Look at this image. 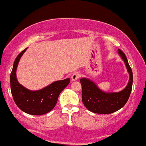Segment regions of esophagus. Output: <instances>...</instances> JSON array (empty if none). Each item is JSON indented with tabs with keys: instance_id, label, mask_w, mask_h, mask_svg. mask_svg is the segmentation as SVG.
I'll return each mask as SVG.
<instances>
[{
	"instance_id": "esophagus-1",
	"label": "esophagus",
	"mask_w": 146,
	"mask_h": 146,
	"mask_svg": "<svg viewBox=\"0 0 146 146\" xmlns=\"http://www.w3.org/2000/svg\"><path fill=\"white\" fill-rule=\"evenodd\" d=\"M80 76V73L78 72H74L72 74V75L71 76V79L72 81H75V80H78L79 78V77Z\"/></svg>"
}]
</instances>
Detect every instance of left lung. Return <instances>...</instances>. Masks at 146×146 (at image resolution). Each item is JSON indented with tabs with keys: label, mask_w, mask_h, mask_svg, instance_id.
Masks as SVG:
<instances>
[{
	"label": "left lung",
	"mask_w": 146,
	"mask_h": 146,
	"mask_svg": "<svg viewBox=\"0 0 146 146\" xmlns=\"http://www.w3.org/2000/svg\"><path fill=\"white\" fill-rule=\"evenodd\" d=\"M118 54L124 61L130 76L128 85L123 90L118 92H104L92 80L87 78L80 79L83 103L89 111L94 113L109 114L115 112L124 107L129 98L133 87V72L124 53L118 49Z\"/></svg>",
	"instance_id": "left-lung-1"
}]
</instances>
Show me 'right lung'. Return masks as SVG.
Masks as SVG:
<instances>
[{
    "mask_svg": "<svg viewBox=\"0 0 146 146\" xmlns=\"http://www.w3.org/2000/svg\"><path fill=\"white\" fill-rule=\"evenodd\" d=\"M27 48L17 56L13 63V69L10 75L11 92L15 103L25 113L40 115L52 111L57 102L60 93L70 83V78L56 80L44 88L31 91L25 88L18 83L16 78V70L19 61Z\"/></svg>",
    "mask_w": 146,
    "mask_h": 146,
    "instance_id": "right-lung-1",
    "label": "right lung"
}]
</instances>
